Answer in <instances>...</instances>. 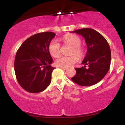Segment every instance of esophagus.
<instances>
[{"label":"esophagus","instance_id":"1","mask_svg":"<svg viewBox=\"0 0 125 125\" xmlns=\"http://www.w3.org/2000/svg\"><path fill=\"white\" fill-rule=\"evenodd\" d=\"M61 69L63 70H67L66 67H61Z\"/></svg>","mask_w":125,"mask_h":125}]
</instances>
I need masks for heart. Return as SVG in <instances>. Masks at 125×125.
Returning <instances> with one entry per match:
<instances>
[{
	"label": "heart",
	"mask_w": 125,
	"mask_h": 125,
	"mask_svg": "<svg viewBox=\"0 0 125 125\" xmlns=\"http://www.w3.org/2000/svg\"><path fill=\"white\" fill-rule=\"evenodd\" d=\"M62 41L64 44L71 46L69 53L71 55L59 57L56 60L54 63L57 66L70 67L79 61L78 55L79 57H82L84 55V49L81 45V40L77 36L66 35L62 38ZM49 52L53 58L59 56L61 54V45L57 40L53 39L49 45Z\"/></svg>",
	"instance_id": "obj_1"
}]
</instances>
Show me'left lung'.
Masks as SVG:
<instances>
[{
  "label": "left lung",
  "instance_id": "obj_1",
  "mask_svg": "<svg viewBox=\"0 0 125 125\" xmlns=\"http://www.w3.org/2000/svg\"><path fill=\"white\" fill-rule=\"evenodd\" d=\"M72 32L82 36L87 44V53L82 62L84 66L75 68L72 81L79 85L89 86L97 83L106 74L110 67L111 52L108 43L101 34L90 28Z\"/></svg>",
  "mask_w": 125,
  "mask_h": 125
}]
</instances>
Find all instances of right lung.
Wrapping results in <instances>:
<instances>
[{
	"label": "right lung",
	"mask_w": 125,
	"mask_h": 125,
	"mask_svg": "<svg viewBox=\"0 0 125 125\" xmlns=\"http://www.w3.org/2000/svg\"><path fill=\"white\" fill-rule=\"evenodd\" d=\"M55 33H39L29 37L21 44L16 54L15 72L16 79L23 89L30 93H39L51 82L54 67L49 52V45Z\"/></svg>",
	"instance_id": "obj_1"
}]
</instances>
